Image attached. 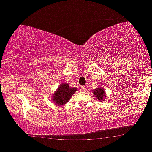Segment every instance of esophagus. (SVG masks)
<instances>
[{"label":"esophagus","instance_id":"obj_1","mask_svg":"<svg viewBox=\"0 0 152 152\" xmlns=\"http://www.w3.org/2000/svg\"><path fill=\"white\" fill-rule=\"evenodd\" d=\"M81 91H83V92H85V91H86V86H81Z\"/></svg>","mask_w":152,"mask_h":152}]
</instances>
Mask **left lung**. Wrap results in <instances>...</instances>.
<instances>
[{"label": "left lung", "mask_w": 152, "mask_h": 152, "mask_svg": "<svg viewBox=\"0 0 152 152\" xmlns=\"http://www.w3.org/2000/svg\"><path fill=\"white\" fill-rule=\"evenodd\" d=\"M93 94L95 95V96L97 97V99H99V101H104V99L105 98V92L104 91V88L102 87H99L93 91Z\"/></svg>", "instance_id": "8db88e82"}]
</instances>
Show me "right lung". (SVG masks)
I'll list each match as a JSON object with an SVG mask.
<instances>
[{
    "instance_id": "obj_1",
    "label": "right lung",
    "mask_w": 152,
    "mask_h": 152,
    "mask_svg": "<svg viewBox=\"0 0 152 152\" xmlns=\"http://www.w3.org/2000/svg\"><path fill=\"white\" fill-rule=\"evenodd\" d=\"M76 91H77V89L70 87L67 83H62L53 95V102L58 106L65 104L69 101Z\"/></svg>"
}]
</instances>
